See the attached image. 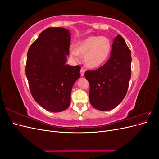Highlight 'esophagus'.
I'll use <instances>...</instances> for the list:
<instances>
[{"mask_svg":"<svg viewBox=\"0 0 159 159\" xmlns=\"http://www.w3.org/2000/svg\"><path fill=\"white\" fill-rule=\"evenodd\" d=\"M84 73H85V70L84 68H81V70H80V74H81V76L83 77L84 75Z\"/></svg>","mask_w":159,"mask_h":159,"instance_id":"obj_1","label":"esophagus"}]
</instances>
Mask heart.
I'll use <instances>...</instances> for the list:
<instances>
[{
  "label": "heart",
  "instance_id": "1",
  "mask_svg": "<svg viewBox=\"0 0 159 159\" xmlns=\"http://www.w3.org/2000/svg\"><path fill=\"white\" fill-rule=\"evenodd\" d=\"M111 48L108 38L91 36L77 43L75 50H71V56L78 60L84 56L85 64L88 68H96L102 66L108 58Z\"/></svg>",
  "mask_w": 159,
  "mask_h": 159
}]
</instances>
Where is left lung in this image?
Here are the masks:
<instances>
[{
    "label": "left lung",
    "mask_w": 159,
    "mask_h": 159,
    "mask_svg": "<svg viewBox=\"0 0 159 159\" xmlns=\"http://www.w3.org/2000/svg\"><path fill=\"white\" fill-rule=\"evenodd\" d=\"M84 75L89 83V98L94 108L109 111L122 102L131 77V52L121 35L115 38L106 63L86 71Z\"/></svg>",
    "instance_id": "8db88e82"
}]
</instances>
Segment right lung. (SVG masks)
<instances>
[{"mask_svg":"<svg viewBox=\"0 0 159 159\" xmlns=\"http://www.w3.org/2000/svg\"><path fill=\"white\" fill-rule=\"evenodd\" d=\"M69 30L48 28L42 31L27 54L26 75L34 99L51 112L70 106L71 91L80 77V66L66 64L71 40Z\"/></svg>","mask_w":159,"mask_h":159,"instance_id":"add662e5","label":"right lung"}]
</instances>
